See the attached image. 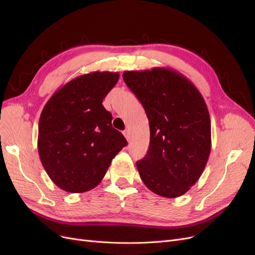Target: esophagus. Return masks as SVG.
Returning a JSON list of instances; mask_svg holds the SVG:
<instances>
[{
  "label": "esophagus",
  "instance_id": "1",
  "mask_svg": "<svg viewBox=\"0 0 255 255\" xmlns=\"http://www.w3.org/2000/svg\"><path fill=\"white\" fill-rule=\"evenodd\" d=\"M123 135L126 136V138H127V140H129V130L128 129H126L125 132H123Z\"/></svg>",
  "mask_w": 255,
  "mask_h": 255
}]
</instances>
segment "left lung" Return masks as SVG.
Instances as JSON below:
<instances>
[{"label": "left lung", "instance_id": "obj_1", "mask_svg": "<svg viewBox=\"0 0 255 255\" xmlns=\"http://www.w3.org/2000/svg\"><path fill=\"white\" fill-rule=\"evenodd\" d=\"M122 78L149 119V150L136 163L142 182L161 197L184 195L201 176L211 153V118L202 95L169 68L126 71Z\"/></svg>", "mask_w": 255, "mask_h": 255}]
</instances>
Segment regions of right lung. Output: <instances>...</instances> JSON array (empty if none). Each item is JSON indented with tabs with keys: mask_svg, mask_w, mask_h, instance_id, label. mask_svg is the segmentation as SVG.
I'll use <instances>...</instances> for the list:
<instances>
[{
	"mask_svg": "<svg viewBox=\"0 0 255 255\" xmlns=\"http://www.w3.org/2000/svg\"><path fill=\"white\" fill-rule=\"evenodd\" d=\"M118 80V72L83 74L59 88L43 107L38 152L50 179L65 191L95 188L128 144L102 105Z\"/></svg>",
	"mask_w": 255,
	"mask_h": 255,
	"instance_id": "add662e5",
	"label": "right lung"
}]
</instances>
